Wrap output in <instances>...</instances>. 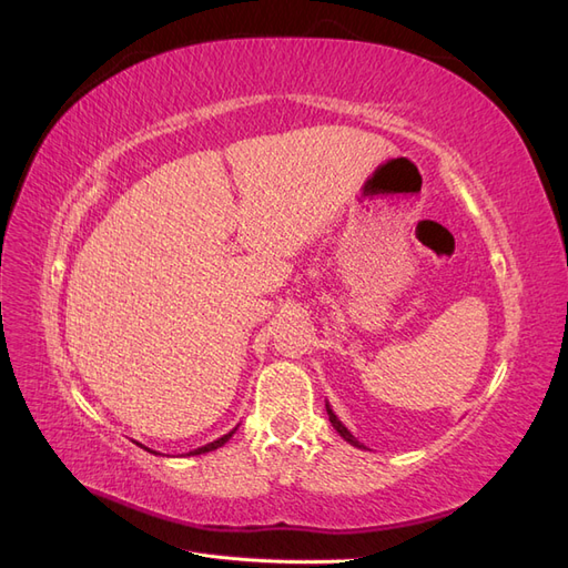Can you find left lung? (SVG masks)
Returning <instances> with one entry per match:
<instances>
[{"label":"left lung","mask_w":568,"mask_h":568,"mask_svg":"<svg viewBox=\"0 0 568 568\" xmlns=\"http://www.w3.org/2000/svg\"><path fill=\"white\" fill-rule=\"evenodd\" d=\"M326 415H329V422H332V426L336 428V432H338V436H341L343 440H348L351 445H355V448H363V450H365V445H363V443H359V440H357V438H355V436H353V434L348 432V428L341 424V419H338V417L334 415V409L329 407V403H326Z\"/></svg>","instance_id":"obj_1"}]
</instances>
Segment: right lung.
<instances>
[{
  "label": "right lung",
  "instance_id": "right-lung-1",
  "mask_svg": "<svg viewBox=\"0 0 568 568\" xmlns=\"http://www.w3.org/2000/svg\"><path fill=\"white\" fill-rule=\"evenodd\" d=\"M236 428L239 426H234L230 434H225L222 438H217V440H213V443H205V445H201V448H196V450H192V453H186L189 457H194V455H203V453H211V450H217V448H222V445H225L234 434H236ZM136 445H142V443H136ZM144 448V445H142ZM144 450H149V448H144ZM149 453H153V450H149ZM153 455H161V453H153Z\"/></svg>",
  "mask_w": 568,
  "mask_h": 568
}]
</instances>
